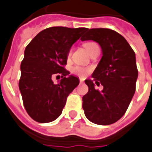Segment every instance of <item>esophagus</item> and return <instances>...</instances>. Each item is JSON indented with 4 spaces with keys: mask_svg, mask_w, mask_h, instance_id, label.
Returning a JSON list of instances; mask_svg holds the SVG:
<instances>
[{
    "mask_svg": "<svg viewBox=\"0 0 152 152\" xmlns=\"http://www.w3.org/2000/svg\"><path fill=\"white\" fill-rule=\"evenodd\" d=\"M83 80H82V79H80V84H83Z\"/></svg>",
    "mask_w": 152,
    "mask_h": 152,
    "instance_id": "34e87169",
    "label": "esophagus"
}]
</instances>
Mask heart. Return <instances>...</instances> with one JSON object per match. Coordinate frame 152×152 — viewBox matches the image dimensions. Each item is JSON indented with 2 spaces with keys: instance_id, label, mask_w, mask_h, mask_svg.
<instances>
[{
  "instance_id": "heart-1",
  "label": "heart",
  "mask_w": 152,
  "mask_h": 152,
  "mask_svg": "<svg viewBox=\"0 0 152 152\" xmlns=\"http://www.w3.org/2000/svg\"><path fill=\"white\" fill-rule=\"evenodd\" d=\"M97 45L96 44L94 43V42H88V43H86L84 45V47L86 48V51L89 53L91 51V49L94 47V46ZM71 72L74 73L75 75H77L80 77H86V75H87V73H88V70L86 68H84L82 66H73L72 68H71Z\"/></svg>"
}]
</instances>
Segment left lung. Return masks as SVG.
Segmentation results:
<instances>
[{"mask_svg":"<svg viewBox=\"0 0 152 152\" xmlns=\"http://www.w3.org/2000/svg\"><path fill=\"white\" fill-rule=\"evenodd\" d=\"M81 40L97 42L103 54L92 79L85 81L88 87L82 97L85 115L97 125L115 123L125 115L135 93L138 77L135 53L122 35L110 29H90ZM95 83H101L103 90L96 91Z\"/></svg>","mask_w":152,"mask_h":152,"instance_id":"8db88e82","label":"left lung"}]
</instances>
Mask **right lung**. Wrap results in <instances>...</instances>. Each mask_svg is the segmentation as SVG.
Instances as JSON below:
<instances>
[{"mask_svg": "<svg viewBox=\"0 0 152 152\" xmlns=\"http://www.w3.org/2000/svg\"><path fill=\"white\" fill-rule=\"evenodd\" d=\"M87 28L53 26L37 34L25 48L19 87L24 107L40 123L56 120L61 115L68 95L79 79L64 68L69 52ZM61 75L54 84L52 77Z\"/></svg>", "mask_w": 152, "mask_h": 152, "instance_id": "add662e5", "label": "right lung"}]
</instances>
